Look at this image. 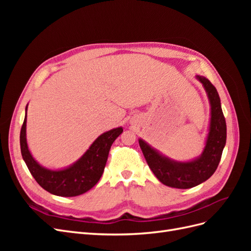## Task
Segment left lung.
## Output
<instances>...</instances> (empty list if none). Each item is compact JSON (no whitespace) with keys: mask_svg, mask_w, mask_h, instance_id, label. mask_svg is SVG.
I'll return each mask as SVG.
<instances>
[{"mask_svg":"<svg viewBox=\"0 0 251 251\" xmlns=\"http://www.w3.org/2000/svg\"><path fill=\"white\" fill-rule=\"evenodd\" d=\"M197 79L206 91L211 107L209 132L201 156L188 162L174 161L139 139V146L151 172L161 183L175 188H191L210 178L221 160L226 143V121L218 91L207 78L197 75Z\"/></svg>","mask_w":251,"mask_h":251,"instance_id":"obj_1","label":"left lung"}]
</instances>
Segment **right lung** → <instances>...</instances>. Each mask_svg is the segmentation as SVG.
<instances>
[{"label":"right lung","instance_id":"1","mask_svg":"<svg viewBox=\"0 0 251 251\" xmlns=\"http://www.w3.org/2000/svg\"><path fill=\"white\" fill-rule=\"evenodd\" d=\"M26 123L27 107L20 134L23 159L37 183L45 191L60 197L79 196L88 192L100 181L112 143L124 132L123 127H116L101 134L74 164L64 170L51 171L43 168L30 154L26 140Z\"/></svg>","mask_w":251,"mask_h":251}]
</instances>
